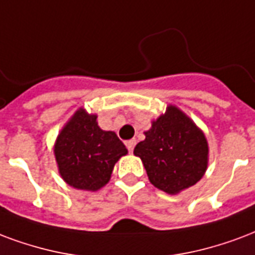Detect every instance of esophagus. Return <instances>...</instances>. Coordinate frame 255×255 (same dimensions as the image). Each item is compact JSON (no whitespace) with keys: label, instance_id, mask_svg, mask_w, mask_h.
Segmentation results:
<instances>
[{"label":"esophagus","instance_id":"34e87169","mask_svg":"<svg viewBox=\"0 0 255 255\" xmlns=\"http://www.w3.org/2000/svg\"><path fill=\"white\" fill-rule=\"evenodd\" d=\"M126 144H127V148L129 150V152H132L133 148H135V144H136V140H135V139H131V140H128Z\"/></svg>","mask_w":255,"mask_h":255}]
</instances>
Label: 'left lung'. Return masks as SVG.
I'll return each instance as SVG.
<instances>
[{"instance_id": "8db88e82", "label": "left lung", "mask_w": 255, "mask_h": 255, "mask_svg": "<svg viewBox=\"0 0 255 255\" xmlns=\"http://www.w3.org/2000/svg\"><path fill=\"white\" fill-rule=\"evenodd\" d=\"M144 135L146 139L137 143L133 154L142 159L155 188L178 195L204 177L209 154L207 137L178 107L169 104Z\"/></svg>"}]
</instances>
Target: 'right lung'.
I'll list each match as a JSON object with an SVG mask.
<instances>
[{
    "label": "right lung",
    "mask_w": 255,
    "mask_h": 255,
    "mask_svg": "<svg viewBox=\"0 0 255 255\" xmlns=\"http://www.w3.org/2000/svg\"><path fill=\"white\" fill-rule=\"evenodd\" d=\"M124 143L113 131H104L96 113L77 109L56 136L54 144L58 171L75 189L96 192L111 180L115 163L127 155Z\"/></svg>",
    "instance_id": "obj_1"
}]
</instances>
